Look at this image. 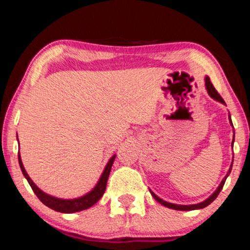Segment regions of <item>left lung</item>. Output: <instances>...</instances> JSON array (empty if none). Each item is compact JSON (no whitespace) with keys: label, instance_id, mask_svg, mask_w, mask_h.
Segmentation results:
<instances>
[{"label":"left lung","instance_id":"8db88e82","mask_svg":"<svg viewBox=\"0 0 250 250\" xmlns=\"http://www.w3.org/2000/svg\"><path fill=\"white\" fill-rule=\"evenodd\" d=\"M206 88H207V91H208V94H209L211 98H214L215 100L222 102V104H225L224 100H223V98H222L221 95L218 94V92L216 91V88H215L214 85L211 84L209 77H206ZM230 121H231V118H230ZM231 124H232V122H231ZM233 141H234V139H233ZM233 141H232V146H233ZM232 163H233V160H232ZM231 169H232V165H231V167H230V169H229L227 176L224 177L223 181H222L221 184H220V187L217 188V190L215 191V192H214L213 194H211V196H210L209 198H208V199H206V200L203 201V203H200V204H197V205H190V206H184V205L170 204V203H167V201H165V200L160 199V198L157 197L155 193L151 192V191H150V192H151L152 197L155 198V199H156L157 201H158L159 204H162V205H164V206H166V207H168V208H172V209H176V210H193V209H200V208L207 207L208 205H210L215 199H216V197L218 196V193H220L221 190L223 189V186H224V183H225V180H227L228 175H229V174H230Z\"/></svg>","mask_w":250,"mask_h":250}]
</instances>
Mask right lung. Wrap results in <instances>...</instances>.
Returning a JSON list of instances; mask_svg holds the SVG:
<instances>
[{
    "label": "right lung",
    "instance_id": "add662e5",
    "mask_svg": "<svg viewBox=\"0 0 250 250\" xmlns=\"http://www.w3.org/2000/svg\"><path fill=\"white\" fill-rule=\"evenodd\" d=\"M115 157L116 156H114L110 160H109V163L107 164V166H105L104 173H102V176L100 177V180H99L97 187H95L90 193L85 194V196L81 197V198H77V199H70V200L58 199V198L51 197V196H49V194L44 193L42 190H40L39 188L34 184L33 181L30 180L28 174H27L25 168H23L20 155H18V159H19V165H20V168H21L23 176H25L27 181H28L29 186L33 189L34 193L36 194L37 198H39V199L42 201L45 206H47L49 208H51V209H53L56 211H60V213H75V211H81V210L87 209V208L93 206V205L95 203H98L99 199L104 196V193L105 191V187H107V181H108L109 174H110V170H111V166H112V164H114Z\"/></svg>",
    "mask_w": 250,
    "mask_h": 250
}]
</instances>
